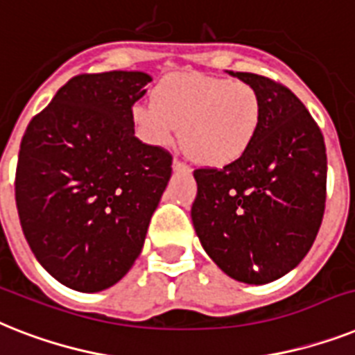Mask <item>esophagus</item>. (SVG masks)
Here are the masks:
<instances>
[{
  "instance_id": "esophagus-1",
  "label": "esophagus",
  "mask_w": 355,
  "mask_h": 355,
  "mask_svg": "<svg viewBox=\"0 0 355 355\" xmlns=\"http://www.w3.org/2000/svg\"><path fill=\"white\" fill-rule=\"evenodd\" d=\"M173 171L189 173V166H187V164H184L182 160H178V158H175V160H173Z\"/></svg>"
}]
</instances>
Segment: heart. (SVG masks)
<instances>
[{"label":"heart","mask_w":355,"mask_h":355,"mask_svg":"<svg viewBox=\"0 0 355 355\" xmlns=\"http://www.w3.org/2000/svg\"><path fill=\"white\" fill-rule=\"evenodd\" d=\"M257 89L241 80L206 74H169L158 82L153 102H137L131 116L138 137L151 146H168L177 137L197 162L224 168L243 158L261 129Z\"/></svg>","instance_id":"heart-1"}]
</instances>
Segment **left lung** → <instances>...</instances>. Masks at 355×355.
I'll list each match as a JSON object with an SVG mask.
<instances>
[{"label":"left lung","instance_id":"obj_1","mask_svg":"<svg viewBox=\"0 0 355 355\" xmlns=\"http://www.w3.org/2000/svg\"><path fill=\"white\" fill-rule=\"evenodd\" d=\"M261 94L252 148L224 168L195 169V232L230 277L266 284L295 268L318 237L327 202V148L318 122L272 78L232 73Z\"/></svg>","mask_w":355,"mask_h":355}]
</instances>
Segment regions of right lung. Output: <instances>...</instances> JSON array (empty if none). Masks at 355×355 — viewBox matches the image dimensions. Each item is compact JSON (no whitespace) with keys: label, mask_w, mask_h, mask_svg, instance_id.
I'll use <instances>...</instances> for the list:
<instances>
[{"label":"right lung","mask_w":355,"mask_h":355,"mask_svg":"<svg viewBox=\"0 0 355 355\" xmlns=\"http://www.w3.org/2000/svg\"><path fill=\"white\" fill-rule=\"evenodd\" d=\"M149 82L135 71L78 74L21 138V230L42 266L78 292L105 290L129 272L171 177V153L135 137L132 103Z\"/></svg>","instance_id":"right-lung-1"}]
</instances>
